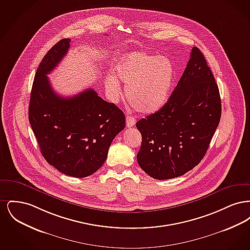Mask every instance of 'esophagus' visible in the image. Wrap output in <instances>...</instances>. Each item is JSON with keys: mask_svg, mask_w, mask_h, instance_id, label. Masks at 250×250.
<instances>
[{"mask_svg": "<svg viewBox=\"0 0 250 250\" xmlns=\"http://www.w3.org/2000/svg\"><path fill=\"white\" fill-rule=\"evenodd\" d=\"M126 126L127 127H132L133 125H135L136 124V119L134 117H131V116H126Z\"/></svg>", "mask_w": 250, "mask_h": 250, "instance_id": "34e87169", "label": "esophagus"}]
</instances>
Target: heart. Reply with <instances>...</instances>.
I'll return each mask as SVG.
<instances>
[{"mask_svg":"<svg viewBox=\"0 0 250 250\" xmlns=\"http://www.w3.org/2000/svg\"><path fill=\"white\" fill-rule=\"evenodd\" d=\"M115 71L117 77L108 74L105 79L111 101L117 102L122 94L118 77L126 84L125 96L138 112L151 114L166 105L174 79V68L169 60L136 51L120 60Z\"/></svg>","mask_w":250,"mask_h":250,"instance_id":"heart-1","label":"heart"}]
</instances>
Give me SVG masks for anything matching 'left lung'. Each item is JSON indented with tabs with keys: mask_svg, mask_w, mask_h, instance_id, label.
Listing matches in <instances>:
<instances>
[{
	"mask_svg": "<svg viewBox=\"0 0 250 250\" xmlns=\"http://www.w3.org/2000/svg\"><path fill=\"white\" fill-rule=\"evenodd\" d=\"M220 117L218 86L202 51L194 47L166 105L136 124L143 137L139 165L157 180L184 175L202 161Z\"/></svg>",
	"mask_w": 250,
	"mask_h": 250,
	"instance_id": "1",
	"label": "left lung"
}]
</instances>
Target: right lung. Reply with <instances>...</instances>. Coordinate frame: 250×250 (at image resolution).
Returning a JSON list of instances; mask_svg holds the SVG:
<instances>
[{"label": "right lung", "instance_id": "1", "mask_svg": "<svg viewBox=\"0 0 250 250\" xmlns=\"http://www.w3.org/2000/svg\"><path fill=\"white\" fill-rule=\"evenodd\" d=\"M69 47V38L60 40L39 63L30 97L29 121L48 164L65 175L83 178L104 164L113 139L125 126V116L93 89L71 97L53 91L47 75Z\"/></svg>", "mask_w": 250, "mask_h": 250}]
</instances>
